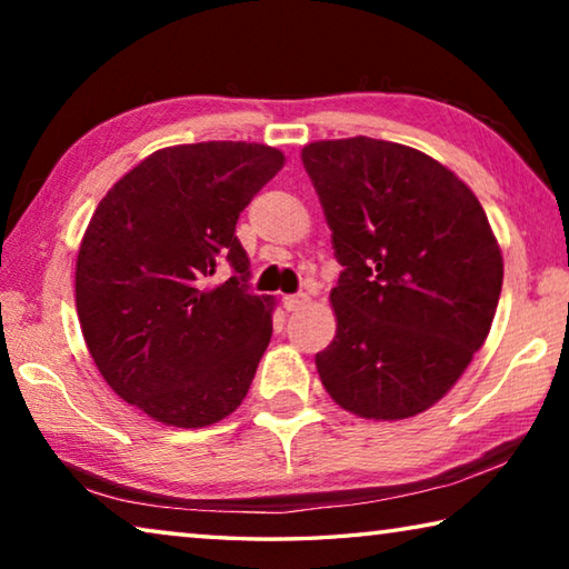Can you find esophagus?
Wrapping results in <instances>:
<instances>
[{"mask_svg": "<svg viewBox=\"0 0 569 569\" xmlns=\"http://www.w3.org/2000/svg\"><path fill=\"white\" fill-rule=\"evenodd\" d=\"M308 303V293H291V296H283V306L286 311H298V308H303Z\"/></svg>", "mask_w": 569, "mask_h": 569, "instance_id": "1", "label": "esophagus"}]
</instances>
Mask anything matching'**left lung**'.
Segmentation results:
<instances>
[{"instance_id":"8db88e82","label":"left lung","mask_w":569,"mask_h":569,"mask_svg":"<svg viewBox=\"0 0 569 569\" xmlns=\"http://www.w3.org/2000/svg\"><path fill=\"white\" fill-rule=\"evenodd\" d=\"M301 160L343 266L319 377L356 417H413L455 387L492 329L505 263L485 208L399 142L319 140Z\"/></svg>"}]
</instances>
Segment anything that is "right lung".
Returning <instances> with one entry per match:
<instances>
[{
    "instance_id": "add662e5",
    "label": "right lung",
    "mask_w": 569,
    "mask_h": 569,
    "mask_svg": "<svg viewBox=\"0 0 569 569\" xmlns=\"http://www.w3.org/2000/svg\"><path fill=\"white\" fill-rule=\"evenodd\" d=\"M283 168L258 142L152 152L100 200L77 253L82 336L104 381L168 427L198 429L246 399L273 298L250 291L238 216ZM220 264L231 278L213 284Z\"/></svg>"
}]
</instances>
